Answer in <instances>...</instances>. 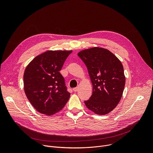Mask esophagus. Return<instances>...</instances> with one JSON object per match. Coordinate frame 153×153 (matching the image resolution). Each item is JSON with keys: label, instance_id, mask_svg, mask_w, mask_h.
I'll use <instances>...</instances> for the list:
<instances>
[{"label": "esophagus", "instance_id": "obj_1", "mask_svg": "<svg viewBox=\"0 0 153 153\" xmlns=\"http://www.w3.org/2000/svg\"><path fill=\"white\" fill-rule=\"evenodd\" d=\"M78 87H76V88H73V91H74V92H76V91H78Z\"/></svg>", "mask_w": 153, "mask_h": 153}]
</instances>
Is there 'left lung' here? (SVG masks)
<instances>
[{
    "label": "left lung",
    "mask_w": 153,
    "mask_h": 153,
    "mask_svg": "<svg viewBox=\"0 0 153 153\" xmlns=\"http://www.w3.org/2000/svg\"><path fill=\"white\" fill-rule=\"evenodd\" d=\"M88 69L93 84V94L84 101L97 114L105 115L119 103L124 90L125 77L120 61L109 50L92 48L78 53Z\"/></svg>",
    "instance_id": "left-lung-1"
}]
</instances>
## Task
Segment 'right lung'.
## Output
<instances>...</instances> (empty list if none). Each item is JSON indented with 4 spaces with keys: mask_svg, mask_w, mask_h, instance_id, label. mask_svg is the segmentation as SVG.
<instances>
[{
    "mask_svg": "<svg viewBox=\"0 0 153 153\" xmlns=\"http://www.w3.org/2000/svg\"><path fill=\"white\" fill-rule=\"evenodd\" d=\"M72 51H48L36 57L26 68L24 76L25 94L36 110L47 116L64 107L70 93L60 73Z\"/></svg>",
    "mask_w": 153,
    "mask_h": 153,
    "instance_id": "add662e5",
    "label": "right lung"
}]
</instances>
